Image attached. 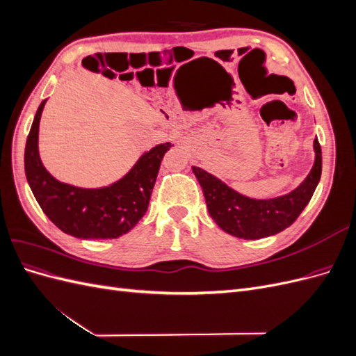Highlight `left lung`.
I'll return each mask as SVG.
<instances>
[{
  "instance_id": "left-lung-1",
  "label": "left lung",
  "mask_w": 356,
  "mask_h": 356,
  "mask_svg": "<svg viewBox=\"0 0 356 356\" xmlns=\"http://www.w3.org/2000/svg\"><path fill=\"white\" fill-rule=\"evenodd\" d=\"M314 148L315 163L306 179L288 195L273 199L243 196L209 172L193 166L212 220L225 233L251 241L267 238L289 227L310 202L321 179L322 154L318 138L314 141Z\"/></svg>"
}]
</instances>
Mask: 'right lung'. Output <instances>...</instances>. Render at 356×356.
Returning <instances> with one entry per match:
<instances>
[{
	"mask_svg": "<svg viewBox=\"0 0 356 356\" xmlns=\"http://www.w3.org/2000/svg\"><path fill=\"white\" fill-rule=\"evenodd\" d=\"M46 101L38 106L25 147V174L38 204L58 229L74 238H120L147 212L161 159L172 147L170 143L144 153L123 178L108 187L65 184L49 174L38 154V127Z\"/></svg>",
	"mask_w": 356,
	"mask_h": 356,
	"instance_id": "add662e5",
	"label": "right lung"
}]
</instances>
